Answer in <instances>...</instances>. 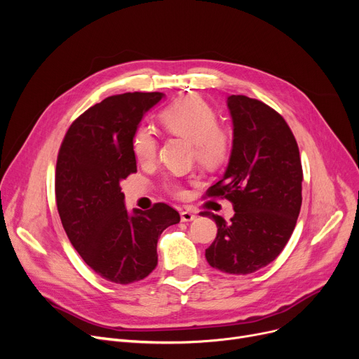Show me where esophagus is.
Masks as SVG:
<instances>
[{
  "label": "esophagus",
  "mask_w": 359,
  "mask_h": 359,
  "mask_svg": "<svg viewBox=\"0 0 359 359\" xmlns=\"http://www.w3.org/2000/svg\"><path fill=\"white\" fill-rule=\"evenodd\" d=\"M180 218H182L183 222H191V221H194L196 218V215L194 212H191V211H182L180 212Z\"/></svg>",
  "instance_id": "34e87169"
}]
</instances>
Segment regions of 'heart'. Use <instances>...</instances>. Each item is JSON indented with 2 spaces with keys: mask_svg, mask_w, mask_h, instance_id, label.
I'll return each mask as SVG.
<instances>
[{
  "mask_svg": "<svg viewBox=\"0 0 359 359\" xmlns=\"http://www.w3.org/2000/svg\"><path fill=\"white\" fill-rule=\"evenodd\" d=\"M161 126L170 134L194 142L196 160L206 167L219 165L230 149V134L217 123L215 110L196 94H187L163 109L158 115ZM157 138L147 126H140L132 149L141 164H149L157 156ZM167 191L175 196H183L184 189L179 182H168Z\"/></svg>",
  "mask_w": 359,
  "mask_h": 359,
  "instance_id": "1",
  "label": "heart"
}]
</instances>
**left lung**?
Instances as JSON below:
<instances>
[{
  "label": "left lung",
  "mask_w": 359,
  "mask_h": 359,
  "mask_svg": "<svg viewBox=\"0 0 359 359\" xmlns=\"http://www.w3.org/2000/svg\"><path fill=\"white\" fill-rule=\"evenodd\" d=\"M233 149L227 170L206 196L225 198L234 217L211 215L217 237L205 250L221 272L248 275L265 268L284 250L301 210L299 151L288 123L278 111L248 96H230Z\"/></svg>",
  "instance_id": "left-lung-1"
}]
</instances>
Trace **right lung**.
<instances>
[{
    "label": "right lung",
    "instance_id": "obj_1",
    "mask_svg": "<svg viewBox=\"0 0 359 359\" xmlns=\"http://www.w3.org/2000/svg\"><path fill=\"white\" fill-rule=\"evenodd\" d=\"M164 94L125 93L91 106L68 128L56 160L55 196L62 227L87 265L115 284L157 266V241L180 215L167 203L125 208L121 180L137 172L132 138Z\"/></svg>",
    "mask_w": 359,
    "mask_h": 359
}]
</instances>
